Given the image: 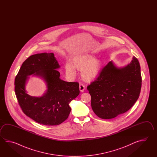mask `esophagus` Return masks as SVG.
Here are the masks:
<instances>
[{"label": "esophagus", "instance_id": "obj_1", "mask_svg": "<svg viewBox=\"0 0 157 157\" xmlns=\"http://www.w3.org/2000/svg\"><path fill=\"white\" fill-rule=\"evenodd\" d=\"M79 89H80V91L81 92H83L84 90L85 89V87L83 85V84L80 83L79 85Z\"/></svg>", "mask_w": 157, "mask_h": 157}]
</instances>
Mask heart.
I'll list each match as a JSON object with an SVG mask.
<instances>
[{
    "instance_id": "1",
    "label": "heart",
    "mask_w": 157,
    "mask_h": 157,
    "mask_svg": "<svg viewBox=\"0 0 157 157\" xmlns=\"http://www.w3.org/2000/svg\"><path fill=\"white\" fill-rule=\"evenodd\" d=\"M73 64L67 62L65 64V71L67 76L74 78L76 76V69L82 71L81 76L86 81H91L95 78L100 72L101 62L95 59L91 55H82L74 57Z\"/></svg>"
}]
</instances>
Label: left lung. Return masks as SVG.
Listing matches in <instances>:
<instances>
[{
    "mask_svg": "<svg viewBox=\"0 0 157 157\" xmlns=\"http://www.w3.org/2000/svg\"><path fill=\"white\" fill-rule=\"evenodd\" d=\"M141 82L140 64L136 57L124 67H117L110 61L87 87L94 112L102 119L113 118L126 112L139 98Z\"/></svg>",
    "mask_w": 157,
    "mask_h": 157,
    "instance_id": "left-lung-1",
    "label": "left lung"
}]
</instances>
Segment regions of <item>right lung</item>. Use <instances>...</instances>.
Listing matches in <instances>:
<instances>
[{"label":"right lung","mask_w":157,"mask_h":157,"mask_svg":"<svg viewBox=\"0 0 157 157\" xmlns=\"http://www.w3.org/2000/svg\"><path fill=\"white\" fill-rule=\"evenodd\" d=\"M59 67L53 53L36 54L25 60L15 78L14 90L22 110L39 124L56 126L63 122L71 110L69 103L80 94L78 82L60 79ZM33 74L47 84V91L41 97L30 96L25 90L28 76Z\"/></svg>","instance_id":"obj_1"}]
</instances>
